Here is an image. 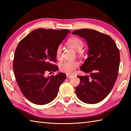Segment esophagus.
I'll use <instances>...</instances> for the list:
<instances>
[{
	"mask_svg": "<svg viewBox=\"0 0 131 131\" xmlns=\"http://www.w3.org/2000/svg\"><path fill=\"white\" fill-rule=\"evenodd\" d=\"M66 77H67V78H68V79H70V78H72L73 77V75H67V76H66Z\"/></svg>",
	"mask_w": 131,
	"mask_h": 131,
	"instance_id": "obj_1",
	"label": "esophagus"
}]
</instances>
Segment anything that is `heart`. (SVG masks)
Listing matches in <instances>:
<instances>
[{
  "mask_svg": "<svg viewBox=\"0 0 131 131\" xmlns=\"http://www.w3.org/2000/svg\"><path fill=\"white\" fill-rule=\"evenodd\" d=\"M68 44L75 51L79 52V55H84L83 52H80L84 47V42L82 39L77 37L71 38L68 40ZM61 54H62V46L59 45L57 47L56 51V56L57 58H60ZM79 63L77 61H66L60 63V70L61 71L67 74H71L79 67Z\"/></svg>",
  "mask_w": 131,
  "mask_h": 131,
  "instance_id": "heart-1",
  "label": "heart"
}]
</instances>
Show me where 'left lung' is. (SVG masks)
<instances>
[{
  "label": "left lung",
  "mask_w": 131,
  "mask_h": 131,
  "mask_svg": "<svg viewBox=\"0 0 131 131\" xmlns=\"http://www.w3.org/2000/svg\"><path fill=\"white\" fill-rule=\"evenodd\" d=\"M72 34L84 38L89 48V57L80 67L89 75L78 77L80 83L75 88L77 96L86 104H97L109 94L117 79L119 49L109 35L96 30L82 29Z\"/></svg>",
  "instance_id": "left-lung-1"
}]
</instances>
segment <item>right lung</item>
Instances as JSON below:
<instances>
[{"mask_svg":"<svg viewBox=\"0 0 131 131\" xmlns=\"http://www.w3.org/2000/svg\"><path fill=\"white\" fill-rule=\"evenodd\" d=\"M69 30H34L18 43L14 55L13 69L21 92L37 105L51 102L57 96L66 75L60 73L46 77L47 72L56 71V51Z\"/></svg>","mask_w":131,"mask_h":131,"instance_id":"right-lung-1","label":"right lung"}]
</instances>
